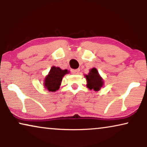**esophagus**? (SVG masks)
<instances>
[{
    "label": "esophagus",
    "instance_id": "34e87169",
    "mask_svg": "<svg viewBox=\"0 0 147 147\" xmlns=\"http://www.w3.org/2000/svg\"><path fill=\"white\" fill-rule=\"evenodd\" d=\"M80 71L79 69H71V72L72 74H75V75H77L79 74Z\"/></svg>",
    "mask_w": 147,
    "mask_h": 147
}]
</instances>
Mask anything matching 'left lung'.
<instances>
[{
	"label": "left lung",
	"mask_w": 147,
	"mask_h": 147,
	"mask_svg": "<svg viewBox=\"0 0 147 147\" xmlns=\"http://www.w3.org/2000/svg\"><path fill=\"white\" fill-rule=\"evenodd\" d=\"M85 77L87 82V87L89 89L99 91L103 85V79L99 76L96 68H93L90 70L89 73L87 75H85Z\"/></svg>",
	"instance_id": "8db88e82"
}]
</instances>
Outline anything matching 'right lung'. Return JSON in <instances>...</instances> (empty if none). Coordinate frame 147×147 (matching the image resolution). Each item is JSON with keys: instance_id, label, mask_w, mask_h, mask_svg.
I'll use <instances>...</instances> for the list:
<instances>
[{"instance_id": "1", "label": "right lung", "mask_w": 147, "mask_h": 147, "mask_svg": "<svg viewBox=\"0 0 147 147\" xmlns=\"http://www.w3.org/2000/svg\"><path fill=\"white\" fill-rule=\"evenodd\" d=\"M67 70H62L59 67L53 66L44 81V86L49 91H56L59 89L62 77L67 74Z\"/></svg>"}]
</instances>
